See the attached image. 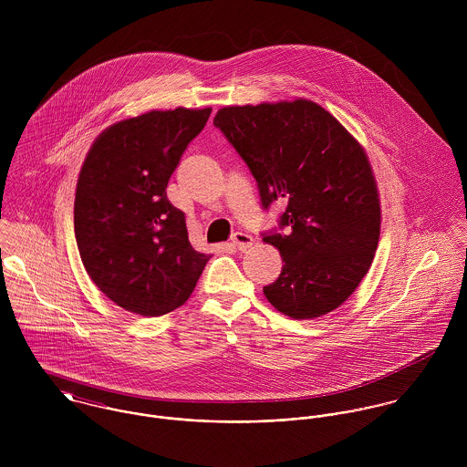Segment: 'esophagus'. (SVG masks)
Wrapping results in <instances>:
<instances>
[{
	"instance_id": "1",
	"label": "esophagus",
	"mask_w": 467,
	"mask_h": 467,
	"mask_svg": "<svg viewBox=\"0 0 467 467\" xmlns=\"http://www.w3.org/2000/svg\"><path fill=\"white\" fill-rule=\"evenodd\" d=\"M232 244H234L237 250L246 252V250H250V248H252V244H254V237H252V235H248V234H244V232H237V234H234V235H232Z\"/></svg>"
}]
</instances>
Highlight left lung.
<instances>
[{
	"label": "left lung",
	"instance_id": "left-lung-1",
	"mask_svg": "<svg viewBox=\"0 0 467 467\" xmlns=\"http://www.w3.org/2000/svg\"><path fill=\"white\" fill-rule=\"evenodd\" d=\"M213 126L248 163L265 208L287 204L280 217L285 234L263 237L284 263L265 287L267 302L293 320L337 309L370 269L381 234L365 147L307 99L224 106Z\"/></svg>",
	"mask_w": 467,
	"mask_h": 467
}]
</instances>
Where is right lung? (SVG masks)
Masks as SVG:
<instances>
[{"mask_svg":"<svg viewBox=\"0 0 467 467\" xmlns=\"http://www.w3.org/2000/svg\"><path fill=\"white\" fill-rule=\"evenodd\" d=\"M212 108L152 109L95 138L78 172L73 226L95 285L122 309L161 317L192 295L210 255L189 241L167 183Z\"/></svg>","mask_w":467,"mask_h":467,"instance_id":"obj_1","label":"right lung"}]
</instances>
